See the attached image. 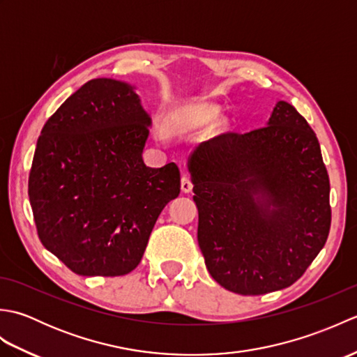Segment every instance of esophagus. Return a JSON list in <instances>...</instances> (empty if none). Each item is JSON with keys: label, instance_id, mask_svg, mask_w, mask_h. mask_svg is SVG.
<instances>
[{"label": "esophagus", "instance_id": "obj_1", "mask_svg": "<svg viewBox=\"0 0 357 357\" xmlns=\"http://www.w3.org/2000/svg\"><path fill=\"white\" fill-rule=\"evenodd\" d=\"M192 188H193V184H192L190 178H188L187 174H184V176L181 178V190H183L184 193H190Z\"/></svg>", "mask_w": 357, "mask_h": 357}]
</instances>
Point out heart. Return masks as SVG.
I'll list each match as a JSON object with an SVG mask.
<instances>
[{"instance_id":"heart-1","label":"heart","mask_w":357,"mask_h":357,"mask_svg":"<svg viewBox=\"0 0 357 357\" xmlns=\"http://www.w3.org/2000/svg\"><path fill=\"white\" fill-rule=\"evenodd\" d=\"M210 116H211L210 107H204V105H192V107L183 109L181 112H178L176 115H173L169 119V123H167V127H169L170 130H174V128L181 126L193 127L204 123V121L208 119Z\"/></svg>"}]
</instances>
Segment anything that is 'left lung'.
I'll return each instance as SVG.
<instances>
[{
    "label": "left lung",
    "instance_id": "8db88e82",
    "mask_svg": "<svg viewBox=\"0 0 357 357\" xmlns=\"http://www.w3.org/2000/svg\"><path fill=\"white\" fill-rule=\"evenodd\" d=\"M198 244L219 285L265 294L296 282L328 238L330 179L319 141L291 104L265 127L227 132L188 156Z\"/></svg>",
    "mask_w": 357,
    "mask_h": 357
}]
</instances>
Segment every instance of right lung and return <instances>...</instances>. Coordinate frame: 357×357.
<instances>
[{"instance_id": "obj_1", "label": "right lung", "mask_w": 357, "mask_h": 357, "mask_svg": "<svg viewBox=\"0 0 357 357\" xmlns=\"http://www.w3.org/2000/svg\"><path fill=\"white\" fill-rule=\"evenodd\" d=\"M151 119L135 86L86 82L44 124L29 176L43 245L81 276L138 267L158 216L181 190L174 162L144 164Z\"/></svg>"}]
</instances>
